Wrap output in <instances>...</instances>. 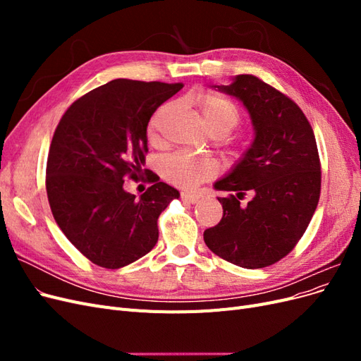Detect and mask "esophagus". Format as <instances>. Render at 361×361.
Instances as JSON below:
<instances>
[{
	"instance_id": "1",
	"label": "esophagus",
	"mask_w": 361,
	"mask_h": 361,
	"mask_svg": "<svg viewBox=\"0 0 361 361\" xmlns=\"http://www.w3.org/2000/svg\"><path fill=\"white\" fill-rule=\"evenodd\" d=\"M180 197L183 202L187 203H197L200 200V194H195V192H182Z\"/></svg>"
}]
</instances>
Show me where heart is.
<instances>
[{"label":"heart","instance_id":"obj_1","mask_svg":"<svg viewBox=\"0 0 361 361\" xmlns=\"http://www.w3.org/2000/svg\"><path fill=\"white\" fill-rule=\"evenodd\" d=\"M200 110L204 122L209 128L211 134L228 135L241 122V113L238 106L218 94H203L199 99ZM164 111V108L155 113L149 125V137L157 138L158 120ZM162 173L171 183L180 188H192L200 182L215 176L218 171L216 162L211 158L191 157L188 154H174L162 161Z\"/></svg>","mask_w":361,"mask_h":361}]
</instances>
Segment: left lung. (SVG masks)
<instances>
[{
    "mask_svg": "<svg viewBox=\"0 0 361 361\" xmlns=\"http://www.w3.org/2000/svg\"><path fill=\"white\" fill-rule=\"evenodd\" d=\"M212 89L243 102L253 141L226 176L214 183L223 218L203 238L212 253L247 269L285 257L307 228L321 194V166L313 129L300 106L253 75H236ZM244 190L254 199L241 207Z\"/></svg>",
    "mask_w": 361,
    "mask_h": 361,
    "instance_id": "1",
    "label": "left lung"
}]
</instances>
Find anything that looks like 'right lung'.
<instances>
[{"label":"right lung","instance_id":"add662e5","mask_svg":"<svg viewBox=\"0 0 361 361\" xmlns=\"http://www.w3.org/2000/svg\"><path fill=\"white\" fill-rule=\"evenodd\" d=\"M182 84L113 80L64 113L54 133L47 192L54 220L93 264L123 268L158 241V216L179 191L154 179L135 199L125 176L143 173L147 125Z\"/></svg>","mask_w":361,"mask_h":361}]
</instances>
